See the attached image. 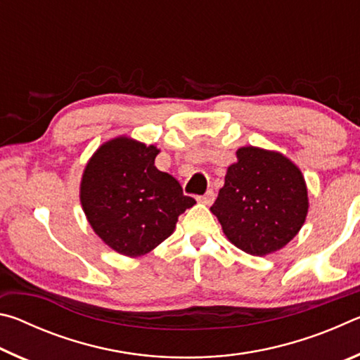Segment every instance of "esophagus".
I'll use <instances>...</instances> for the list:
<instances>
[{"mask_svg":"<svg viewBox=\"0 0 360 360\" xmlns=\"http://www.w3.org/2000/svg\"><path fill=\"white\" fill-rule=\"evenodd\" d=\"M214 198H216V193H214V191H212V188H210V191L206 192L205 195H200V197H197L198 202L203 203V205H211L212 202H214Z\"/></svg>","mask_w":360,"mask_h":360,"instance_id":"obj_1","label":"esophagus"}]
</instances>
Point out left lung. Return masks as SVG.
Segmentation results:
<instances>
[{
    "label": "left lung",
    "instance_id": "1",
    "mask_svg": "<svg viewBox=\"0 0 360 360\" xmlns=\"http://www.w3.org/2000/svg\"><path fill=\"white\" fill-rule=\"evenodd\" d=\"M211 212L227 238L251 255L284 248L302 229L308 212L304 179L279 152L259 148L236 150Z\"/></svg>",
    "mask_w": 360,
    "mask_h": 360
}]
</instances>
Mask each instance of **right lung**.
Segmentation results:
<instances>
[{"label":"right lung","instance_id":"add662e5","mask_svg":"<svg viewBox=\"0 0 360 360\" xmlns=\"http://www.w3.org/2000/svg\"><path fill=\"white\" fill-rule=\"evenodd\" d=\"M154 146L115 138L85 167L81 203L95 233L119 254L138 257L173 233L195 200L172 174L154 165Z\"/></svg>","mask_w":360,"mask_h":360}]
</instances>
